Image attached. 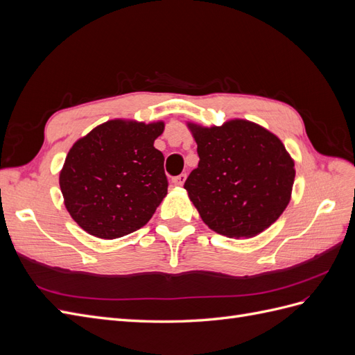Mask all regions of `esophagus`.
Wrapping results in <instances>:
<instances>
[{
	"label": "esophagus",
	"mask_w": 355,
	"mask_h": 355,
	"mask_svg": "<svg viewBox=\"0 0 355 355\" xmlns=\"http://www.w3.org/2000/svg\"><path fill=\"white\" fill-rule=\"evenodd\" d=\"M185 180H187V175L185 173H182V175H179V176H176V178H173V184L176 185V187H182L185 184Z\"/></svg>",
	"instance_id": "esophagus-1"
}]
</instances>
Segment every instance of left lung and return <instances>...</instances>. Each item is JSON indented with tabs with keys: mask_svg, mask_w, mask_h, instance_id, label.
I'll return each mask as SVG.
<instances>
[{
	"mask_svg": "<svg viewBox=\"0 0 355 355\" xmlns=\"http://www.w3.org/2000/svg\"><path fill=\"white\" fill-rule=\"evenodd\" d=\"M198 167L185 182L202 222L228 239H252L282 216L292 198L295 159L280 137L243 118L222 125L187 123Z\"/></svg>",
	"mask_w": 355,
	"mask_h": 355,
	"instance_id": "1",
	"label": "left lung"
}]
</instances>
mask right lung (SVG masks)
Returning a JSON list of instances; mask_svg holds the SVG:
<instances>
[{"mask_svg":"<svg viewBox=\"0 0 355 355\" xmlns=\"http://www.w3.org/2000/svg\"><path fill=\"white\" fill-rule=\"evenodd\" d=\"M163 132L161 120L114 118L72 145L59 185L80 228L115 240L145 227L167 196L164 155L154 146Z\"/></svg>","mask_w":355,"mask_h":355,"instance_id":"1","label":"right lung"}]
</instances>
